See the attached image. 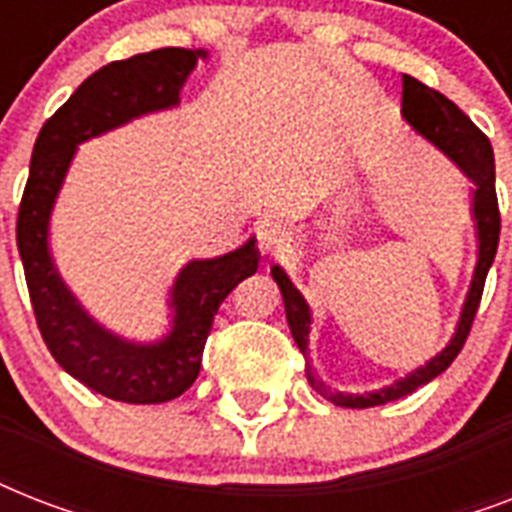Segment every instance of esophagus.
Listing matches in <instances>:
<instances>
[{"label":"esophagus","instance_id":"esophagus-1","mask_svg":"<svg viewBox=\"0 0 512 512\" xmlns=\"http://www.w3.org/2000/svg\"><path fill=\"white\" fill-rule=\"evenodd\" d=\"M255 236H257V247L263 249V255H276V252H281V249L289 244V231L284 228V223L271 220V217L257 225Z\"/></svg>","mask_w":512,"mask_h":512}]
</instances>
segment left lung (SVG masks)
Listing matches in <instances>:
<instances>
[{
  "mask_svg": "<svg viewBox=\"0 0 512 512\" xmlns=\"http://www.w3.org/2000/svg\"><path fill=\"white\" fill-rule=\"evenodd\" d=\"M401 114L414 130L420 132L422 138H428L438 151H444L476 185V191H473V220H476L478 236L476 271H473V281H470L457 329H454L449 345L438 356H433L428 364L414 369V372L406 374L404 380H396L388 388L372 390V393H340V390H329L327 382H321L311 369V358H308V353H311V348H308L311 311H308V303L297 292L295 284L289 281L287 273L281 271L279 265H273L271 273L273 281L279 284L281 297H284L287 324L292 329L297 348L305 356V377H308L311 388L319 396H324L337 406H345V409H369V406L398 401V398L414 393L420 385L430 382L441 372H446V366L452 364L462 345H465V340H468L470 327H473V319L478 313V303H481V295H484L486 273L492 268L497 244H500V207H497V191H494V151L489 138L470 122L468 116L462 114L460 108L454 106L452 100L406 74L404 92H401Z\"/></svg>",
  "mask_w": 512,
  "mask_h": 512,
  "instance_id": "8db88e82",
  "label": "left lung"
}]
</instances>
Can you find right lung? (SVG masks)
Returning a JSON list of instances; mask_svg holds the SVG:
<instances>
[{"mask_svg": "<svg viewBox=\"0 0 512 512\" xmlns=\"http://www.w3.org/2000/svg\"><path fill=\"white\" fill-rule=\"evenodd\" d=\"M199 58L207 52L164 47L114 60L87 76L44 122L20 199L18 252L44 345L74 380L124 404H164L191 388L217 308L257 271L255 239L223 257L191 260L170 292V335L130 342L100 327L68 292L50 257V215L76 146L130 119L177 106Z\"/></svg>", "mask_w": 512, "mask_h": 512, "instance_id": "obj_1", "label": "right lung"}]
</instances>
